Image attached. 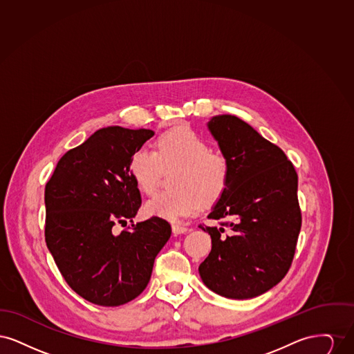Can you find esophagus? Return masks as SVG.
<instances>
[{
  "label": "esophagus",
  "mask_w": 354,
  "mask_h": 354,
  "mask_svg": "<svg viewBox=\"0 0 354 354\" xmlns=\"http://www.w3.org/2000/svg\"><path fill=\"white\" fill-rule=\"evenodd\" d=\"M187 231H188V228L185 227V225H182V224H179V223H175V224H172V232H174L175 235L185 234Z\"/></svg>",
  "instance_id": "obj_1"
}]
</instances>
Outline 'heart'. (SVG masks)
<instances>
[{"label":"heart","mask_w":354,"mask_h":354,"mask_svg":"<svg viewBox=\"0 0 354 354\" xmlns=\"http://www.w3.org/2000/svg\"><path fill=\"white\" fill-rule=\"evenodd\" d=\"M179 166L172 185L174 191L155 195L146 203L149 216L178 220L194 215L203 203L216 202L230 178L227 159L211 151L208 142L191 129L180 127L162 135L156 142V151L140 147L130 159V175L136 187L146 195L156 189L163 167Z\"/></svg>","instance_id":"1"}]
</instances>
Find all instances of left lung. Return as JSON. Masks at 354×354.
Masks as SVG:
<instances>
[{
  "instance_id": "8db88e82",
  "label": "left lung",
  "mask_w": 354,
  "mask_h": 354,
  "mask_svg": "<svg viewBox=\"0 0 354 354\" xmlns=\"http://www.w3.org/2000/svg\"><path fill=\"white\" fill-rule=\"evenodd\" d=\"M207 126L230 166L225 191L208 218L230 221L199 225L212 240L199 273L223 297L252 299L290 268L301 228L297 174L280 147L235 115L212 117Z\"/></svg>"
}]
</instances>
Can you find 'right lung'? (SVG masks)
<instances>
[{"label": "right lung", "instance_id": "right-lung-1", "mask_svg": "<svg viewBox=\"0 0 354 354\" xmlns=\"http://www.w3.org/2000/svg\"><path fill=\"white\" fill-rule=\"evenodd\" d=\"M152 130L110 126L68 150L45 187V240L68 286L84 300L118 306L149 284L171 225L152 216L134 224L140 192L130 159ZM132 221L119 236L112 227Z\"/></svg>", "mask_w": 354, "mask_h": 354}]
</instances>
